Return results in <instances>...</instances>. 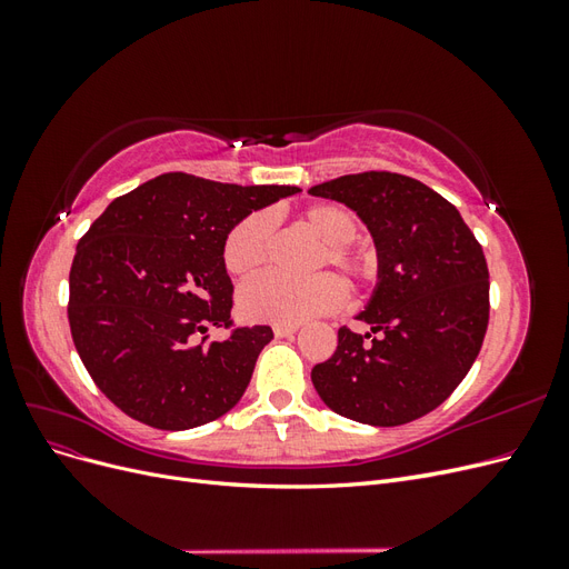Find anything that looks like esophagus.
Masks as SVG:
<instances>
[{
    "label": "esophagus",
    "instance_id": "esophagus-1",
    "mask_svg": "<svg viewBox=\"0 0 569 569\" xmlns=\"http://www.w3.org/2000/svg\"><path fill=\"white\" fill-rule=\"evenodd\" d=\"M272 332H274V337L287 339V337H295L299 332V327L297 325H274Z\"/></svg>",
    "mask_w": 569,
    "mask_h": 569
}]
</instances>
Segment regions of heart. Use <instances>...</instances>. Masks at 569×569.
Wrapping results in <instances>:
<instances>
[{"label":"heart","instance_id":"b5f03b06","mask_svg":"<svg viewBox=\"0 0 569 569\" xmlns=\"http://www.w3.org/2000/svg\"><path fill=\"white\" fill-rule=\"evenodd\" d=\"M306 230L322 242L316 268L330 263L347 274L353 287H363L377 278V256L368 249L351 247L358 234V218L339 203H313L301 213ZM272 216L253 211L228 232L222 244V263L239 278L261 270L270 253ZM347 299L341 280L330 272L308 280H289L280 274H261L239 289V311L249 320L299 325L308 318L332 313Z\"/></svg>","mask_w":569,"mask_h":569}]
</instances>
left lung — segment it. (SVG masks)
<instances>
[{
	"instance_id": "1",
	"label": "left lung",
	"mask_w": 569,
	"mask_h": 569,
	"mask_svg": "<svg viewBox=\"0 0 569 569\" xmlns=\"http://www.w3.org/2000/svg\"><path fill=\"white\" fill-rule=\"evenodd\" d=\"M308 194L349 206L377 249V284L358 320L339 327L332 358L311 380L339 416L396 427L441 406L472 368L489 325L485 251L458 209L408 176L370 170L341 176Z\"/></svg>"
}]
</instances>
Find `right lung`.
<instances>
[{
	"mask_svg": "<svg viewBox=\"0 0 569 569\" xmlns=\"http://www.w3.org/2000/svg\"><path fill=\"white\" fill-rule=\"evenodd\" d=\"M301 192L163 173L113 199L78 247L68 322L82 366L126 416L192 429L226 416L249 387L268 325L230 327L228 232L251 211Z\"/></svg>",
	"mask_w": 569,
	"mask_h": 569,
	"instance_id": "right-lung-1",
	"label": "right lung"
}]
</instances>
